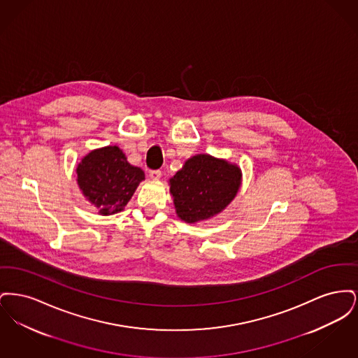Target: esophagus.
Instances as JSON below:
<instances>
[{
    "label": "esophagus",
    "instance_id": "esophagus-1",
    "mask_svg": "<svg viewBox=\"0 0 358 358\" xmlns=\"http://www.w3.org/2000/svg\"><path fill=\"white\" fill-rule=\"evenodd\" d=\"M149 176H150V178H152V180H154V181H158V180L161 178L162 173H161V171H150V173H149Z\"/></svg>",
    "mask_w": 358,
    "mask_h": 358
}]
</instances>
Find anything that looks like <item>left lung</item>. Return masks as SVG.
<instances>
[{
  "instance_id": "1",
  "label": "left lung",
  "mask_w": 358,
  "mask_h": 358,
  "mask_svg": "<svg viewBox=\"0 0 358 358\" xmlns=\"http://www.w3.org/2000/svg\"><path fill=\"white\" fill-rule=\"evenodd\" d=\"M241 169L224 158L196 154L169 178L176 215L187 224L206 222L231 204L241 185Z\"/></svg>"
}]
</instances>
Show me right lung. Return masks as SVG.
I'll return each instance as SVG.
<instances>
[{
  "label": "right lung",
  "mask_w": 358,
  "mask_h": 358,
  "mask_svg": "<svg viewBox=\"0 0 358 358\" xmlns=\"http://www.w3.org/2000/svg\"><path fill=\"white\" fill-rule=\"evenodd\" d=\"M76 181L85 200L102 216L115 215L133 197L145 173L131 165L117 145L94 149L76 166Z\"/></svg>",
  "instance_id": "add662e5"
}]
</instances>
